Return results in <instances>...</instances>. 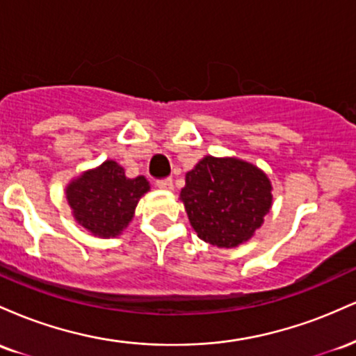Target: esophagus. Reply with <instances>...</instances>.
I'll return each instance as SVG.
<instances>
[{
  "label": "esophagus",
  "mask_w": 356,
  "mask_h": 356,
  "mask_svg": "<svg viewBox=\"0 0 356 356\" xmlns=\"http://www.w3.org/2000/svg\"><path fill=\"white\" fill-rule=\"evenodd\" d=\"M157 187L162 191H172L174 189L172 179H162V181H157Z\"/></svg>",
  "instance_id": "obj_1"
}]
</instances>
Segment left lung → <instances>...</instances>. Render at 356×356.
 <instances>
[{
	"instance_id": "obj_1",
	"label": "left lung",
	"mask_w": 356,
	"mask_h": 356,
	"mask_svg": "<svg viewBox=\"0 0 356 356\" xmlns=\"http://www.w3.org/2000/svg\"><path fill=\"white\" fill-rule=\"evenodd\" d=\"M266 172L238 157L206 155L186 174L181 202L204 243L231 249L248 243L271 209Z\"/></svg>"
}]
</instances>
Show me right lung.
<instances>
[{"instance_id":"obj_1","label":"right lung","mask_w":356,"mask_h":356,"mask_svg":"<svg viewBox=\"0 0 356 356\" xmlns=\"http://www.w3.org/2000/svg\"><path fill=\"white\" fill-rule=\"evenodd\" d=\"M149 191L144 175L129 179L124 167L108 159L72 179L65 195L73 219L92 236L108 239L120 236L129 226L138 201Z\"/></svg>"}]
</instances>
